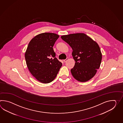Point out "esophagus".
Returning a JSON list of instances; mask_svg holds the SVG:
<instances>
[{
    "instance_id": "1",
    "label": "esophagus",
    "mask_w": 123,
    "mask_h": 123,
    "mask_svg": "<svg viewBox=\"0 0 123 123\" xmlns=\"http://www.w3.org/2000/svg\"><path fill=\"white\" fill-rule=\"evenodd\" d=\"M68 59H68V58H66V59H65V60H63V62L65 63V62H67V61L68 60Z\"/></svg>"
}]
</instances>
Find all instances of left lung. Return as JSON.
I'll use <instances>...</instances> for the list:
<instances>
[{
	"mask_svg": "<svg viewBox=\"0 0 123 123\" xmlns=\"http://www.w3.org/2000/svg\"><path fill=\"white\" fill-rule=\"evenodd\" d=\"M61 38L71 47L75 61L71 74L78 81L85 82L95 75L101 65L102 54L97 43L83 33L62 36Z\"/></svg>",
	"mask_w": 123,
	"mask_h": 123,
	"instance_id": "8db88e82",
	"label": "left lung"
}]
</instances>
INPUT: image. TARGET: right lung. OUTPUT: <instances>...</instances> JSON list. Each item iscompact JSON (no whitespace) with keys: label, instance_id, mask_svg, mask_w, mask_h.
Wrapping results in <instances>:
<instances>
[{"label":"right lung","instance_id":"add662e5","mask_svg":"<svg viewBox=\"0 0 123 123\" xmlns=\"http://www.w3.org/2000/svg\"><path fill=\"white\" fill-rule=\"evenodd\" d=\"M59 37L51 33L39 34L30 41L25 53L31 74L39 82L48 83L55 79L62 65L55 57L53 47Z\"/></svg>","mask_w":123,"mask_h":123}]
</instances>
